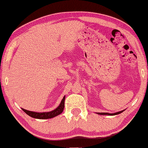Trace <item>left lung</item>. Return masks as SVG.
Segmentation results:
<instances>
[{"instance_id":"1","label":"left lung","mask_w":148,"mask_h":148,"mask_svg":"<svg viewBox=\"0 0 148 148\" xmlns=\"http://www.w3.org/2000/svg\"><path fill=\"white\" fill-rule=\"evenodd\" d=\"M124 111H119V112H117V113H97L99 115H118V114H120L121 113H122Z\"/></svg>"}]
</instances>
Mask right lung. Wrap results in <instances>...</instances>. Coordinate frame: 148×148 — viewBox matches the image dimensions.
<instances>
[{"instance_id": "obj_1", "label": "right lung", "mask_w": 148, "mask_h": 148, "mask_svg": "<svg viewBox=\"0 0 148 148\" xmlns=\"http://www.w3.org/2000/svg\"><path fill=\"white\" fill-rule=\"evenodd\" d=\"M65 96L63 97V98L61 100L60 104L56 109L53 110V111H50V112H44V113H37V112H33V111H27V110L22 108V111L25 112L28 115L31 116V117L36 119H50L52 118V117H56V116L60 115L62 113L63 109H64V105H65Z\"/></svg>"}]
</instances>
